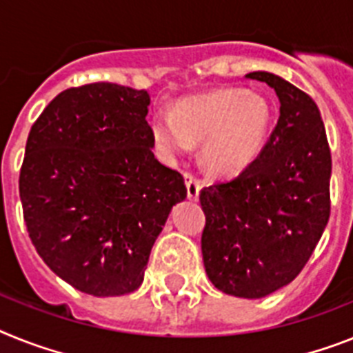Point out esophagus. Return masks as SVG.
Segmentation results:
<instances>
[{"label":"esophagus","mask_w":353,"mask_h":353,"mask_svg":"<svg viewBox=\"0 0 353 353\" xmlns=\"http://www.w3.org/2000/svg\"><path fill=\"white\" fill-rule=\"evenodd\" d=\"M185 185H186V195L190 201H197L201 192V183L192 176L190 172H185Z\"/></svg>","instance_id":"34e87169"}]
</instances>
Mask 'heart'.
Wrapping results in <instances>:
<instances>
[{"label":"heart","mask_w":353,"mask_h":353,"mask_svg":"<svg viewBox=\"0 0 353 353\" xmlns=\"http://www.w3.org/2000/svg\"><path fill=\"white\" fill-rule=\"evenodd\" d=\"M271 121V103L262 94L230 88L185 99L174 112L158 111L152 136L167 154L204 141V167L215 176L235 177L260 156Z\"/></svg>","instance_id":"obj_1"}]
</instances>
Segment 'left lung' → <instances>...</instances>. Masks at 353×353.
Instances as JSON below:
<instances>
[{"label":"left lung","mask_w":353,"mask_h":353,"mask_svg":"<svg viewBox=\"0 0 353 353\" xmlns=\"http://www.w3.org/2000/svg\"><path fill=\"white\" fill-rule=\"evenodd\" d=\"M276 91L280 118L250 168L199 194L204 269L219 291L263 298L291 283L330 217L332 158L318 105L268 71L248 73Z\"/></svg>","instance_id":"left-lung-1"}]
</instances>
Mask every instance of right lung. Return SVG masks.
Returning <instances> with one entry per match:
<instances>
[{
    "label": "right lung",
    "mask_w": 353,
    "mask_h": 353,
    "mask_svg": "<svg viewBox=\"0 0 353 353\" xmlns=\"http://www.w3.org/2000/svg\"><path fill=\"white\" fill-rule=\"evenodd\" d=\"M150 97L111 82L59 93L32 125L19 174L26 230L77 291L121 296L143 282L150 250L185 179L154 158Z\"/></svg>",
    "instance_id": "right-lung-1"
}]
</instances>
